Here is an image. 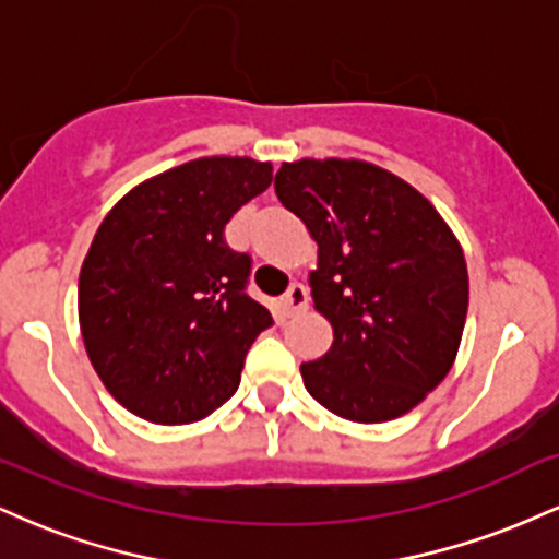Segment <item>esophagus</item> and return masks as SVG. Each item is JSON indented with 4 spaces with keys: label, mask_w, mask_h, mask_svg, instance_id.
Instances as JSON below:
<instances>
[{
    "label": "esophagus",
    "mask_w": 559,
    "mask_h": 559,
    "mask_svg": "<svg viewBox=\"0 0 559 559\" xmlns=\"http://www.w3.org/2000/svg\"><path fill=\"white\" fill-rule=\"evenodd\" d=\"M278 305H281V312H284V318L297 316L299 310H305L307 307V288L301 284H292L284 297H281Z\"/></svg>",
    "instance_id": "obj_1"
}]
</instances>
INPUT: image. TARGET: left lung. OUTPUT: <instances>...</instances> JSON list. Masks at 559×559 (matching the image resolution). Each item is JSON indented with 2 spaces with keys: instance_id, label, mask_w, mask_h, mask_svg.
I'll return each instance as SVG.
<instances>
[{
  "instance_id": "1",
  "label": "left lung",
  "mask_w": 559,
  "mask_h": 559,
  "mask_svg": "<svg viewBox=\"0 0 559 559\" xmlns=\"http://www.w3.org/2000/svg\"><path fill=\"white\" fill-rule=\"evenodd\" d=\"M281 204L318 241L316 310L333 344L301 362L305 386L355 423L409 413L444 381L467 316L460 241L436 207L362 159H299L275 173Z\"/></svg>"
}]
</instances>
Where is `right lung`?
I'll use <instances>...</instances> for the list:
<instances>
[{
  "mask_svg": "<svg viewBox=\"0 0 559 559\" xmlns=\"http://www.w3.org/2000/svg\"><path fill=\"white\" fill-rule=\"evenodd\" d=\"M271 181V163L199 157L139 183L102 221L81 265V333L96 376L139 418L202 420L239 389L273 318L247 294L252 258L223 230Z\"/></svg>",
  "mask_w": 559,
  "mask_h": 559,
  "instance_id": "1",
  "label": "right lung"
}]
</instances>
